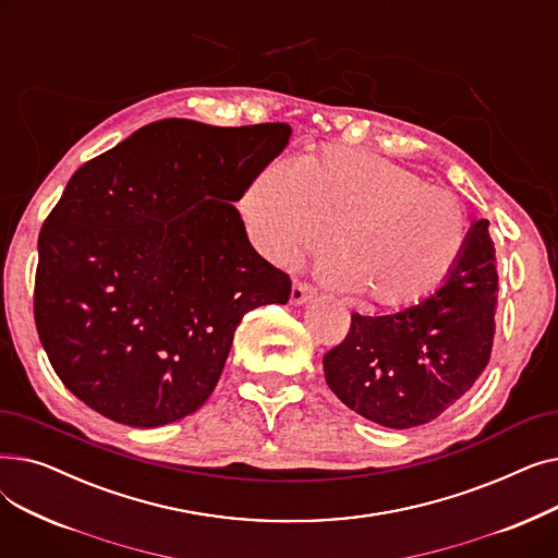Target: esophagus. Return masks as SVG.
Listing matches in <instances>:
<instances>
[{
	"instance_id": "34e87169",
	"label": "esophagus",
	"mask_w": 558,
	"mask_h": 558,
	"mask_svg": "<svg viewBox=\"0 0 558 558\" xmlns=\"http://www.w3.org/2000/svg\"><path fill=\"white\" fill-rule=\"evenodd\" d=\"M314 296H316V289L310 282L296 280L294 287H291V303H294V305H303Z\"/></svg>"
}]
</instances>
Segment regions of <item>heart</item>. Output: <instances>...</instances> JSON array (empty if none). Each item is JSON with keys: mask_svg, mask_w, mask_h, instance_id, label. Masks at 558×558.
I'll use <instances>...</instances> for the list:
<instances>
[{"mask_svg": "<svg viewBox=\"0 0 558 558\" xmlns=\"http://www.w3.org/2000/svg\"><path fill=\"white\" fill-rule=\"evenodd\" d=\"M240 210L274 262L326 242V278L373 312L412 310L441 289L465 253L463 205L418 171L383 156L330 149L251 175Z\"/></svg>", "mask_w": 558, "mask_h": 558, "instance_id": "1", "label": "heart"}]
</instances>
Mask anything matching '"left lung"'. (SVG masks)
<instances>
[{"label": "left lung", "instance_id": "8db88e82", "mask_svg": "<svg viewBox=\"0 0 558 558\" xmlns=\"http://www.w3.org/2000/svg\"><path fill=\"white\" fill-rule=\"evenodd\" d=\"M495 305V248L488 221L477 219L457 271L432 299L387 316H350L345 339L324 357L326 383L373 423L393 429L429 423L486 368Z\"/></svg>", "mask_w": 558, "mask_h": 558}]
</instances>
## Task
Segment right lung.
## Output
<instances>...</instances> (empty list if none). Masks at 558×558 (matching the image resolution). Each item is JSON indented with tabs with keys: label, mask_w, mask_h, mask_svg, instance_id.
I'll return each mask as SVG.
<instances>
[{
	"label": "right lung",
	"mask_w": 558,
	"mask_h": 558,
	"mask_svg": "<svg viewBox=\"0 0 558 558\" xmlns=\"http://www.w3.org/2000/svg\"><path fill=\"white\" fill-rule=\"evenodd\" d=\"M287 124L160 120L74 171L38 238L34 316L61 383L101 416L158 427L215 391L246 312L291 294L234 208Z\"/></svg>",
	"instance_id": "1"
}]
</instances>
